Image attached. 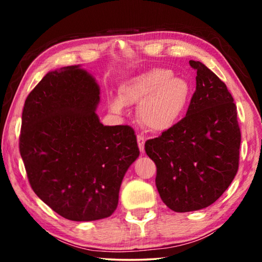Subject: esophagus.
Returning a JSON list of instances; mask_svg holds the SVG:
<instances>
[{"label": "esophagus", "instance_id": "obj_1", "mask_svg": "<svg viewBox=\"0 0 262 262\" xmlns=\"http://www.w3.org/2000/svg\"><path fill=\"white\" fill-rule=\"evenodd\" d=\"M137 144H139V148H140V151L141 152H144V142H145V139L144 136L142 135H137Z\"/></svg>", "mask_w": 262, "mask_h": 262}]
</instances>
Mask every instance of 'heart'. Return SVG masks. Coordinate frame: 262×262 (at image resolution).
I'll list each match as a JSON object with an SVG mask.
<instances>
[{
    "label": "heart",
    "instance_id": "heart-1",
    "mask_svg": "<svg viewBox=\"0 0 262 262\" xmlns=\"http://www.w3.org/2000/svg\"><path fill=\"white\" fill-rule=\"evenodd\" d=\"M189 84L173 77L166 68H154L128 78L119 89V98L110 100L114 112L125 105H139L137 118L148 129L164 132L173 127L185 112L189 99Z\"/></svg>",
    "mask_w": 262,
    "mask_h": 262
}]
</instances>
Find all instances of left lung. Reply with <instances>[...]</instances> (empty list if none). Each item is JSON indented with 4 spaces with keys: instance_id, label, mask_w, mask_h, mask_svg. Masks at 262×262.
Listing matches in <instances>:
<instances>
[{
    "instance_id": "obj_1",
    "label": "left lung",
    "mask_w": 262,
    "mask_h": 262,
    "mask_svg": "<svg viewBox=\"0 0 262 262\" xmlns=\"http://www.w3.org/2000/svg\"><path fill=\"white\" fill-rule=\"evenodd\" d=\"M196 89L186 117L144 144L156 164V187L177 212L203 209L232 183L239 165L241 128L237 107L224 82L200 61Z\"/></svg>"
}]
</instances>
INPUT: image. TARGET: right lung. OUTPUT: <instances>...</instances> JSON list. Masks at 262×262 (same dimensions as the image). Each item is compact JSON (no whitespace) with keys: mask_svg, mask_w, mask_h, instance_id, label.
I'll list each match as a JSON object with an SVG mask.
<instances>
[{"mask_svg":"<svg viewBox=\"0 0 262 262\" xmlns=\"http://www.w3.org/2000/svg\"><path fill=\"white\" fill-rule=\"evenodd\" d=\"M99 85L79 66L46 74L21 114L19 152L33 192L60 216L105 219L117 209L123 177L139 157L129 126H104Z\"/></svg>","mask_w":262,"mask_h":262,"instance_id":"obj_1","label":"right lung"}]
</instances>
